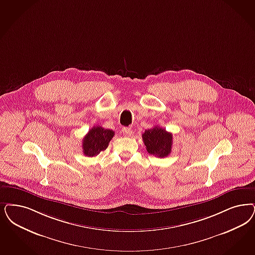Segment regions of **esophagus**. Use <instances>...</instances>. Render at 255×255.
<instances>
[{
    "mask_svg": "<svg viewBox=\"0 0 255 255\" xmlns=\"http://www.w3.org/2000/svg\"><path fill=\"white\" fill-rule=\"evenodd\" d=\"M124 136H131L132 134V130L131 127H124L122 131Z\"/></svg>",
    "mask_w": 255,
    "mask_h": 255,
    "instance_id": "34e87169",
    "label": "esophagus"
}]
</instances>
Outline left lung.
<instances>
[{
  "mask_svg": "<svg viewBox=\"0 0 255 255\" xmlns=\"http://www.w3.org/2000/svg\"><path fill=\"white\" fill-rule=\"evenodd\" d=\"M142 138L150 154L163 158L171 152L172 134L159 126L146 130L142 134Z\"/></svg>",
  "mask_w": 255,
  "mask_h": 255,
  "instance_id": "8db88e82",
  "label": "left lung"
}]
</instances>
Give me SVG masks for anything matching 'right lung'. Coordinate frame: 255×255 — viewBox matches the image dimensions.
<instances>
[{"mask_svg": "<svg viewBox=\"0 0 255 255\" xmlns=\"http://www.w3.org/2000/svg\"><path fill=\"white\" fill-rule=\"evenodd\" d=\"M115 132L105 129L101 126L91 128L83 139V151L86 156H97L101 151L108 147L110 140L113 138Z\"/></svg>", "mask_w": 255, "mask_h": 255, "instance_id": "1", "label": "right lung"}]
</instances>
